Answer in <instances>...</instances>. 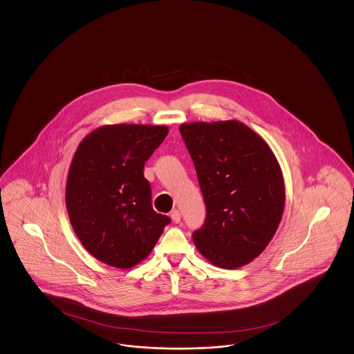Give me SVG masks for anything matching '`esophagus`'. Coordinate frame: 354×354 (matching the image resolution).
I'll return each instance as SVG.
<instances>
[{
    "mask_svg": "<svg viewBox=\"0 0 354 354\" xmlns=\"http://www.w3.org/2000/svg\"><path fill=\"white\" fill-rule=\"evenodd\" d=\"M170 217L171 220H172L175 224L180 223V220H182V214H180V212H179L178 209H174V211L170 213Z\"/></svg>",
    "mask_w": 354,
    "mask_h": 354,
    "instance_id": "34e87169",
    "label": "esophagus"
}]
</instances>
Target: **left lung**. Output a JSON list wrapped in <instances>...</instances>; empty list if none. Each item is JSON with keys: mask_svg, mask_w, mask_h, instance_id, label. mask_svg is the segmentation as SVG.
<instances>
[{"mask_svg": "<svg viewBox=\"0 0 354 354\" xmlns=\"http://www.w3.org/2000/svg\"><path fill=\"white\" fill-rule=\"evenodd\" d=\"M179 129L207 205L195 246L217 268H242L266 249L282 220L281 166L268 142L237 120Z\"/></svg>", "mask_w": 354, "mask_h": 354, "instance_id": "8db88e82", "label": "left lung"}]
</instances>
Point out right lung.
I'll return each mask as SVG.
<instances>
[{"mask_svg": "<svg viewBox=\"0 0 354 354\" xmlns=\"http://www.w3.org/2000/svg\"><path fill=\"white\" fill-rule=\"evenodd\" d=\"M169 134L165 125L120 124L92 130L77 146L66 184L73 232L85 250L117 269L151 253L167 216L151 207L145 162Z\"/></svg>", "mask_w": 354, "mask_h": 354, "instance_id": "add662e5", "label": "right lung"}]
</instances>
